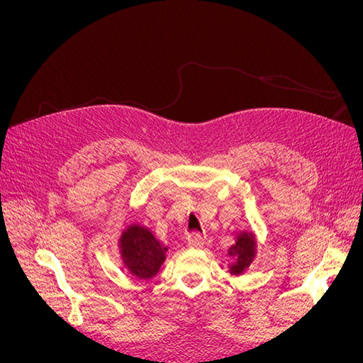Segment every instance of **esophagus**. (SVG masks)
Listing matches in <instances>:
<instances>
[{
	"label": "esophagus",
	"instance_id": "34e87169",
	"mask_svg": "<svg viewBox=\"0 0 363 363\" xmlns=\"http://www.w3.org/2000/svg\"><path fill=\"white\" fill-rule=\"evenodd\" d=\"M204 236L200 233H192L188 236V245L192 248H203L204 247Z\"/></svg>",
	"mask_w": 363,
	"mask_h": 363
}]
</instances>
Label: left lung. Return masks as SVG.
<instances>
[{
	"label": "left lung",
	"instance_id": "8db88e82",
	"mask_svg": "<svg viewBox=\"0 0 363 363\" xmlns=\"http://www.w3.org/2000/svg\"><path fill=\"white\" fill-rule=\"evenodd\" d=\"M228 272L242 276L250 269L257 256V239L252 230H238L235 244L227 250Z\"/></svg>",
	"mask_w": 363,
	"mask_h": 363
}]
</instances>
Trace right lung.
I'll return each instance as SVG.
<instances>
[{"label": "right lung", "mask_w": 363, "mask_h": 363, "mask_svg": "<svg viewBox=\"0 0 363 363\" xmlns=\"http://www.w3.org/2000/svg\"><path fill=\"white\" fill-rule=\"evenodd\" d=\"M119 260L139 280L156 277L167 260L168 247L152 235L147 225L130 223L118 239Z\"/></svg>", "instance_id": "1"}]
</instances>
